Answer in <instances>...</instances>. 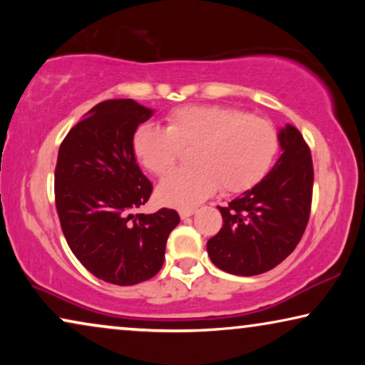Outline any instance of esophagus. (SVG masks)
<instances>
[{
  "label": "esophagus",
  "instance_id": "34e87169",
  "mask_svg": "<svg viewBox=\"0 0 365 365\" xmlns=\"http://www.w3.org/2000/svg\"><path fill=\"white\" fill-rule=\"evenodd\" d=\"M194 212H196V209H194V207H182V209H179V216H181V219L191 217Z\"/></svg>",
  "mask_w": 365,
  "mask_h": 365
}]
</instances>
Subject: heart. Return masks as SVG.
Segmentation results:
<instances>
[{
    "instance_id": "heart-1",
    "label": "heart",
    "mask_w": 365,
    "mask_h": 365,
    "mask_svg": "<svg viewBox=\"0 0 365 365\" xmlns=\"http://www.w3.org/2000/svg\"><path fill=\"white\" fill-rule=\"evenodd\" d=\"M139 163L164 178L192 151L194 166L174 173L158 189L163 202L196 206L221 187L239 194L256 186L272 166L279 136L266 118L229 106H184L169 113L166 129L141 126L133 139Z\"/></svg>"
}]
</instances>
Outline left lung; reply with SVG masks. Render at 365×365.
<instances>
[{"label":"left lung","mask_w":365,"mask_h":365,"mask_svg":"<svg viewBox=\"0 0 365 365\" xmlns=\"http://www.w3.org/2000/svg\"><path fill=\"white\" fill-rule=\"evenodd\" d=\"M282 154L251 191L217 206L222 227L207 241L214 266L236 276L271 271L301 241L311 216L314 166L302 134L287 124L279 133Z\"/></svg>","instance_id":"8db88e82"}]
</instances>
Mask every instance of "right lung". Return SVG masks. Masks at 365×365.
<instances>
[{
    "label": "right lung",
    "mask_w": 365,
    "mask_h": 365,
    "mask_svg": "<svg viewBox=\"0 0 365 365\" xmlns=\"http://www.w3.org/2000/svg\"><path fill=\"white\" fill-rule=\"evenodd\" d=\"M151 116L133 99H108L69 129L58 151L54 201L68 246L93 276L116 286L156 276L181 221L166 207L134 214L153 192L133 148Z\"/></svg>",
    "instance_id": "1"
}]
</instances>
